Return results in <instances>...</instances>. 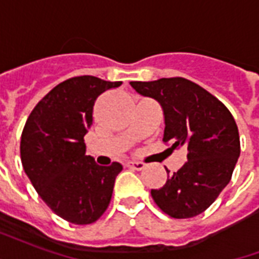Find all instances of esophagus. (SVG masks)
I'll return each instance as SVG.
<instances>
[{
    "label": "esophagus",
    "instance_id": "34e87169",
    "mask_svg": "<svg viewBox=\"0 0 259 259\" xmlns=\"http://www.w3.org/2000/svg\"><path fill=\"white\" fill-rule=\"evenodd\" d=\"M127 168L133 169V170H141V169L146 168V165L143 162H137V161H130V162H127Z\"/></svg>",
    "mask_w": 259,
    "mask_h": 259
}]
</instances>
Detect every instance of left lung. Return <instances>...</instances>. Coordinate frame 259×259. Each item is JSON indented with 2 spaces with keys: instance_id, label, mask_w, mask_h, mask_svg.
<instances>
[{
  "instance_id": "left-lung-1",
  "label": "left lung",
  "mask_w": 259,
  "mask_h": 259,
  "mask_svg": "<svg viewBox=\"0 0 259 259\" xmlns=\"http://www.w3.org/2000/svg\"><path fill=\"white\" fill-rule=\"evenodd\" d=\"M140 96L150 97L163 111V141L172 150L187 147V162L166 183L151 190L165 213L176 219L200 215L230 182L240 157V137L232 113L202 87L183 77L130 81ZM168 172V170H166Z\"/></svg>"
}]
</instances>
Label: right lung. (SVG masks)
I'll list each match as a JSON object with an SVG mask.
<instances>
[{
	"label": "right lung",
	"instance_id": "obj_1",
	"mask_svg": "<svg viewBox=\"0 0 259 259\" xmlns=\"http://www.w3.org/2000/svg\"><path fill=\"white\" fill-rule=\"evenodd\" d=\"M122 81L79 76L59 83L26 120L20 158L27 178L58 217L74 225L96 222L112 197L122 165L100 166L85 155L97 97Z\"/></svg>",
	"mask_w": 259,
	"mask_h": 259
}]
</instances>
